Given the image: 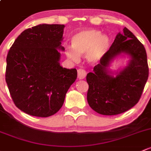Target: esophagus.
<instances>
[{"label":"esophagus","instance_id":"1","mask_svg":"<svg viewBox=\"0 0 151 151\" xmlns=\"http://www.w3.org/2000/svg\"><path fill=\"white\" fill-rule=\"evenodd\" d=\"M86 76V72L83 69L78 70V78L79 79H83Z\"/></svg>","mask_w":151,"mask_h":151}]
</instances>
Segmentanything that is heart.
I'll return each mask as SVG.
<instances>
[{
  "mask_svg": "<svg viewBox=\"0 0 151 151\" xmlns=\"http://www.w3.org/2000/svg\"><path fill=\"white\" fill-rule=\"evenodd\" d=\"M73 46L65 49L66 55L73 61H78L80 54H86L89 63H95L101 60L108 51L110 46V38L97 29H86L81 31L73 36Z\"/></svg>",
  "mask_w": 151,
  "mask_h": 151,
  "instance_id": "b5f03b06",
  "label": "heart"
}]
</instances>
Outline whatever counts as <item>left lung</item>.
I'll use <instances>...</instances> for the list:
<instances>
[{
    "mask_svg": "<svg viewBox=\"0 0 151 151\" xmlns=\"http://www.w3.org/2000/svg\"><path fill=\"white\" fill-rule=\"evenodd\" d=\"M122 52L131 57L128 66L116 76L108 74L111 60ZM149 74L147 54L143 45L124 27L114 42L86 76L88 84L87 101L94 111L105 116L118 115L134 106L140 99Z\"/></svg>",
    "mask_w": 151,
    "mask_h": 151,
    "instance_id": "left-lung-1",
    "label": "left lung"
}]
</instances>
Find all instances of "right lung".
Returning <instances> with one entry per match:
<instances>
[{
  "label": "right lung",
  "instance_id": "right-lung-1",
  "mask_svg": "<svg viewBox=\"0 0 151 151\" xmlns=\"http://www.w3.org/2000/svg\"><path fill=\"white\" fill-rule=\"evenodd\" d=\"M64 24H39L23 31L6 57V81L22 111L49 117L62 108L77 70L60 66Z\"/></svg>",
  "mask_w": 151,
  "mask_h": 151
}]
</instances>
